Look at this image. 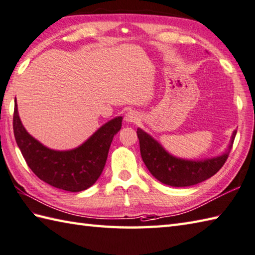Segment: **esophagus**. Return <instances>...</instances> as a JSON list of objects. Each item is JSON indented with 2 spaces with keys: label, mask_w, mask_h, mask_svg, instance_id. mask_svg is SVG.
Returning a JSON list of instances; mask_svg holds the SVG:
<instances>
[{
  "label": "esophagus",
  "mask_w": 255,
  "mask_h": 255,
  "mask_svg": "<svg viewBox=\"0 0 255 255\" xmlns=\"http://www.w3.org/2000/svg\"><path fill=\"white\" fill-rule=\"evenodd\" d=\"M124 120H126V122H128V123H134L135 121L138 120V114L135 111H129L126 114Z\"/></svg>",
  "instance_id": "esophagus-1"
}]
</instances>
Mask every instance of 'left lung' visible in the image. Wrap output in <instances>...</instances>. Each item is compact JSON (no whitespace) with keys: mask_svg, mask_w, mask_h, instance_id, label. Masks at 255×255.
I'll list each match as a JSON object with an SVG mask.
<instances>
[{"mask_svg":"<svg viewBox=\"0 0 255 255\" xmlns=\"http://www.w3.org/2000/svg\"><path fill=\"white\" fill-rule=\"evenodd\" d=\"M139 149L149 173L160 183L171 187H188L199 184L219 170L229 156L237 131L232 133L226 152L205 159H185L169 154L158 141L142 128H137Z\"/></svg>","mask_w":255,"mask_h":255,"instance_id":"left-lung-1","label":"left lung"}]
</instances>
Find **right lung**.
<instances>
[{"label": "right lung", "instance_id": "1", "mask_svg": "<svg viewBox=\"0 0 255 255\" xmlns=\"http://www.w3.org/2000/svg\"><path fill=\"white\" fill-rule=\"evenodd\" d=\"M122 119L117 117L105 123L76 148L57 150L45 146L26 131L15 100L14 136L28 167L39 179L56 188L77 193L89 188L100 177L112 139L121 129Z\"/></svg>", "mask_w": 255, "mask_h": 255}]
</instances>
